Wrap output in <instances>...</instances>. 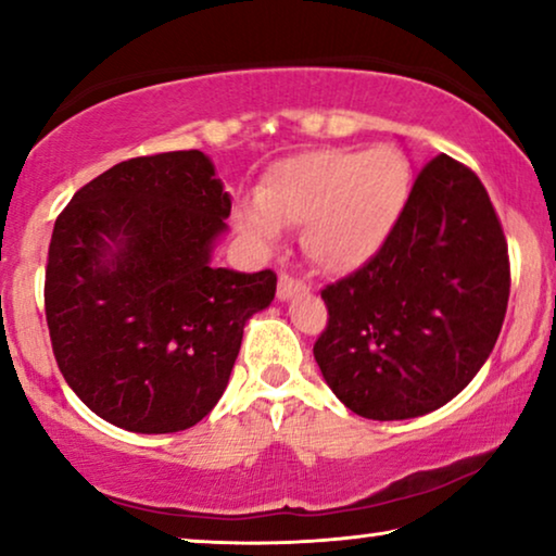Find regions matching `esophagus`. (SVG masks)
I'll return each instance as SVG.
<instances>
[{"label":"esophagus","instance_id":"obj_1","mask_svg":"<svg viewBox=\"0 0 556 556\" xmlns=\"http://www.w3.org/2000/svg\"><path fill=\"white\" fill-rule=\"evenodd\" d=\"M304 289H307V285H304V281H296V279L289 277V275H281L279 277V285H277V296H279L281 302H285V300H292L294 294L304 292Z\"/></svg>","mask_w":556,"mask_h":556}]
</instances>
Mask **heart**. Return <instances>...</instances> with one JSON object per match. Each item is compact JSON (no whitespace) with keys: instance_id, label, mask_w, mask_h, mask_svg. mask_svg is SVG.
<instances>
[{"instance_id":"heart-1","label":"heart","mask_w":556,"mask_h":556,"mask_svg":"<svg viewBox=\"0 0 556 556\" xmlns=\"http://www.w3.org/2000/svg\"><path fill=\"white\" fill-rule=\"evenodd\" d=\"M410 186V163L395 148H323L275 163L233 222L260 249L277 244L279 226H300L302 252L315 267L353 271L393 233Z\"/></svg>"}]
</instances>
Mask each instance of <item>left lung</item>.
Wrapping results in <instances>:
<instances>
[{"label":"left lung","mask_w":556,"mask_h":556,"mask_svg":"<svg viewBox=\"0 0 556 556\" xmlns=\"http://www.w3.org/2000/svg\"><path fill=\"white\" fill-rule=\"evenodd\" d=\"M509 249L479 176L451 155L420 170L380 252L327 285L315 359L372 420L426 416L486 363L509 304Z\"/></svg>","instance_id":"left-lung-1"}]
</instances>
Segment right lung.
I'll return each mask as SVG.
<instances>
[{
	"instance_id": "obj_1",
	"label": "right lung",
	"mask_w": 556,
	"mask_h": 556,
	"mask_svg": "<svg viewBox=\"0 0 556 556\" xmlns=\"http://www.w3.org/2000/svg\"><path fill=\"white\" fill-rule=\"evenodd\" d=\"M231 197L201 151L140 155L75 193L52 229L45 315L67 386L132 433L197 426L224 395L271 269L214 267Z\"/></svg>"
}]
</instances>
